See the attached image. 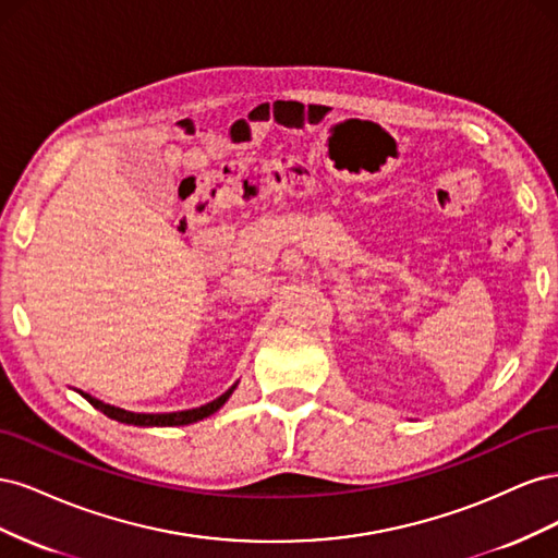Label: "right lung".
<instances>
[{"instance_id":"1","label":"right lung","mask_w":558,"mask_h":558,"mask_svg":"<svg viewBox=\"0 0 558 558\" xmlns=\"http://www.w3.org/2000/svg\"><path fill=\"white\" fill-rule=\"evenodd\" d=\"M232 388H228V391L223 396H218L216 400L202 404V408L183 410V412H167V414H137V412H128V410H121V408H111V404L97 400L88 393H83V398H86L95 410L105 412L109 418L121 421V424H132V426H185V424H193V421H199V418L214 414L218 408H223V402L230 398Z\"/></svg>"}]
</instances>
